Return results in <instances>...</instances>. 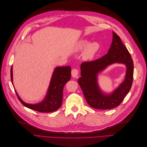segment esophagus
Segmentation results:
<instances>
[{
  "mask_svg": "<svg viewBox=\"0 0 147 147\" xmlns=\"http://www.w3.org/2000/svg\"><path fill=\"white\" fill-rule=\"evenodd\" d=\"M78 73H79V71H78V70L77 69H73L72 70V71H71V74H72V76H73V77H74V78H76V77H77V76H78Z\"/></svg>",
  "mask_w": 147,
  "mask_h": 147,
  "instance_id": "obj_1",
  "label": "esophagus"
}]
</instances>
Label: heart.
<instances>
[{
  "label": "heart",
  "mask_w": 147,
  "mask_h": 147,
  "mask_svg": "<svg viewBox=\"0 0 147 147\" xmlns=\"http://www.w3.org/2000/svg\"><path fill=\"white\" fill-rule=\"evenodd\" d=\"M88 43V40L84 39L80 41L76 46L77 51H82L85 49L82 54V57L84 59L86 60H92L100 49V44L97 42H93L90 43L89 45Z\"/></svg>",
  "instance_id": "b5f03b06"
}]
</instances>
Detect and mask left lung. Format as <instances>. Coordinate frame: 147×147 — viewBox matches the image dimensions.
Returning a JSON list of instances; mask_svg holds the SVG:
<instances>
[{"mask_svg":"<svg viewBox=\"0 0 147 147\" xmlns=\"http://www.w3.org/2000/svg\"><path fill=\"white\" fill-rule=\"evenodd\" d=\"M113 42L107 54L100 59L84 61L81 65V77L78 79L86 100L95 109H109L120 105L130 91L134 79V62L131 55L117 33L113 32ZM120 62L127 67L125 80L111 95L103 94L97 85V74L108 65Z\"/></svg>","mask_w":147,"mask_h":147,"instance_id":"8db88e82","label":"left lung"}]
</instances>
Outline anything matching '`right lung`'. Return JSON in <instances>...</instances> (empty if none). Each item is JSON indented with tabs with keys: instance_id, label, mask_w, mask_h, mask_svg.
<instances>
[{
	"instance_id": "1",
	"label": "right lung",
	"mask_w": 147,
	"mask_h": 147,
	"mask_svg": "<svg viewBox=\"0 0 147 147\" xmlns=\"http://www.w3.org/2000/svg\"><path fill=\"white\" fill-rule=\"evenodd\" d=\"M71 67L70 66L58 67L55 69L48 93L45 99L42 102L35 105L26 103L16 92L19 100L26 107L39 113H51L57 110L62 104L63 87L65 84L71 79ZM11 78L12 82V67L11 69Z\"/></svg>"
}]
</instances>
